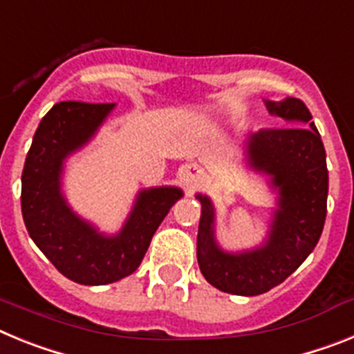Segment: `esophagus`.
Instances as JSON below:
<instances>
[{
  "instance_id": "34e87169",
  "label": "esophagus",
  "mask_w": 354,
  "mask_h": 354,
  "mask_svg": "<svg viewBox=\"0 0 354 354\" xmlns=\"http://www.w3.org/2000/svg\"><path fill=\"white\" fill-rule=\"evenodd\" d=\"M183 183L186 186L187 192H193L202 184V171L195 165H189V167L184 168L183 171Z\"/></svg>"
}]
</instances>
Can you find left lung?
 <instances>
[{"label": "left lung", "mask_w": 354, "mask_h": 354, "mask_svg": "<svg viewBox=\"0 0 354 354\" xmlns=\"http://www.w3.org/2000/svg\"><path fill=\"white\" fill-rule=\"evenodd\" d=\"M270 115L287 122L282 129L250 133L243 142L245 165L268 175L277 195L261 245L228 252L216 239V209L196 193L200 214L196 259L211 286L237 296H257L282 283L317 245L326 220L328 168L321 134L299 99L264 101Z\"/></svg>", "instance_id": "1"}]
</instances>
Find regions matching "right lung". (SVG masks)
<instances>
[{"label": "right lung", "instance_id": "add662e5", "mask_svg": "<svg viewBox=\"0 0 354 354\" xmlns=\"http://www.w3.org/2000/svg\"><path fill=\"white\" fill-rule=\"evenodd\" d=\"M115 104L58 102L40 120L21 177L28 234L56 270L81 286H106L138 270L150 239L171 205L177 186L145 187L115 234L101 232L77 214L64 193L65 162L93 140Z\"/></svg>", "mask_w": 354, "mask_h": 354}]
</instances>
